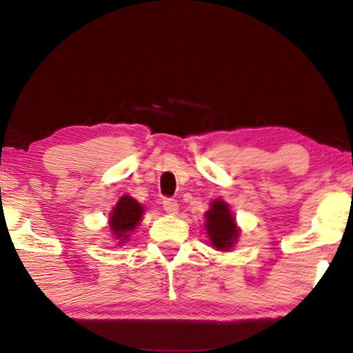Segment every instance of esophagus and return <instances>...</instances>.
<instances>
[{
	"label": "esophagus",
	"mask_w": 353,
	"mask_h": 353,
	"mask_svg": "<svg viewBox=\"0 0 353 353\" xmlns=\"http://www.w3.org/2000/svg\"><path fill=\"white\" fill-rule=\"evenodd\" d=\"M163 209H165L168 214L174 215V214H177V210H179V204H177L176 199L166 198V199H163Z\"/></svg>",
	"instance_id": "obj_1"
}]
</instances>
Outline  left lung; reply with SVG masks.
Masks as SVG:
<instances>
[{
    "instance_id": "obj_1",
    "label": "left lung",
    "mask_w": 353,
    "mask_h": 353,
    "mask_svg": "<svg viewBox=\"0 0 353 353\" xmlns=\"http://www.w3.org/2000/svg\"><path fill=\"white\" fill-rule=\"evenodd\" d=\"M206 231L212 244L217 250H230L239 238V228L231 214L230 206L222 199L210 203L206 214Z\"/></svg>"
}]
</instances>
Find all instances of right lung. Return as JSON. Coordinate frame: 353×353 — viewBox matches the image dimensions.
Segmentation results:
<instances>
[{"label":"right lung","mask_w":353,"mask_h":353,"mask_svg":"<svg viewBox=\"0 0 353 353\" xmlns=\"http://www.w3.org/2000/svg\"><path fill=\"white\" fill-rule=\"evenodd\" d=\"M143 214L144 208L136 199L128 196V194L120 196L109 217L110 233L115 236L119 244L125 243L130 238V233H133V230L138 227Z\"/></svg>","instance_id":"obj_1"}]
</instances>
